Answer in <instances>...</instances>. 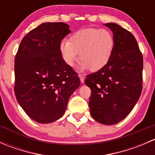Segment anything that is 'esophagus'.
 Instances as JSON below:
<instances>
[{"label":"esophagus","mask_w":155,"mask_h":155,"mask_svg":"<svg viewBox=\"0 0 155 155\" xmlns=\"http://www.w3.org/2000/svg\"><path fill=\"white\" fill-rule=\"evenodd\" d=\"M79 79H80V82H82V83H83L84 80H85V78H84L83 75H82V74H80V73H79Z\"/></svg>","instance_id":"obj_1"}]
</instances>
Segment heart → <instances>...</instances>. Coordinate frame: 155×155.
<instances>
[{
  "label": "heart",
  "mask_w": 155,
  "mask_h": 155,
  "mask_svg": "<svg viewBox=\"0 0 155 155\" xmlns=\"http://www.w3.org/2000/svg\"><path fill=\"white\" fill-rule=\"evenodd\" d=\"M115 48L112 33L106 29L85 28L76 31L69 41L63 40L59 51L64 63L73 67L80 57L82 70L92 72L101 70L110 60Z\"/></svg>",
  "instance_id": "heart-1"
}]
</instances>
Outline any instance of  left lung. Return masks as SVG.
<instances>
[{"mask_svg":"<svg viewBox=\"0 0 155 155\" xmlns=\"http://www.w3.org/2000/svg\"><path fill=\"white\" fill-rule=\"evenodd\" d=\"M112 31L115 48L108 64L86 76L91 91L89 108L92 118L107 125L120 122L132 111L143 89V54L134 36L115 23Z\"/></svg>","mask_w":155,"mask_h":155,"instance_id":"obj_1","label":"left lung"}]
</instances>
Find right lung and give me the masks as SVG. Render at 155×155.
Returning a JSON list of instances; mask_svg holds the SVG:
<instances>
[{
  "mask_svg": "<svg viewBox=\"0 0 155 155\" xmlns=\"http://www.w3.org/2000/svg\"><path fill=\"white\" fill-rule=\"evenodd\" d=\"M70 33L66 23H43L23 37L15 55V97L38 123L61 118L69 98L80 86L77 73L64 63L59 51Z\"/></svg>",
  "mask_w": 155,
  "mask_h": 155,
  "instance_id": "1",
  "label": "right lung"
}]
</instances>
